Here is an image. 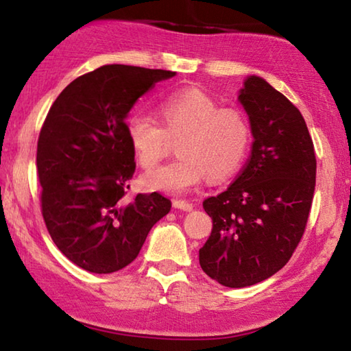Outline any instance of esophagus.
Returning a JSON list of instances; mask_svg holds the SVG:
<instances>
[{
    "label": "esophagus",
    "instance_id": "1",
    "mask_svg": "<svg viewBox=\"0 0 351 351\" xmlns=\"http://www.w3.org/2000/svg\"><path fill=\"white\" fill-rule=\"evenodd\" d=\"M173 207H175V209L186 210V212L193 210V206L190 204V203H187V201H182V199H175L173 201Z\"/></svg>",
    "mask_w": 351,
    "mask_h": 351
}]
</instances>
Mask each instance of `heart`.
Listing matches in <instances>:
<instances>
[{"label":"heart","mask_w":351,"mask_h":351,"mask_svg":"<svg viewBox=\"0 0 351 351\" xmlns=\"http://www.w3.org/2000/svg\"><path fill=\"white\" fill-rule=\"evenodd\" d=\"M156 119L136 112L127 121V136L139 164L153 169L178 142L180 158L142 176L150 190L186 193L209 176L221 181L239 170L251 144L245 112L219 108L215 99L199 90H184L165 97Z\"/></svg>","instance_id":"b5f03b06"}]
</instances>
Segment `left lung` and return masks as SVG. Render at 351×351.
Instances as JSON below:
<instances>
[{"mask_svg":"<svg viewBox=\"0 0 351 351\" xmlns=\"http://www.w3.org/2000/svg\"><path fill=\"white\" fill-rule=\"evenodd\" d=\"M239 102L251 123L252 150L228 190L204 199L212 234L199 265L223 287L263 282L288 263L305 232L316 186V154L300 111L258 75Z\"/></svg>","mask_w":351,"mask_h":351,"instance_id":"left-lung-1","label":"left lung"}]
</instances>
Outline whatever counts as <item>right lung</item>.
<instances>
[{"instance_id":"obj_1","label":"right lung","mask_w":351,"mask_h":351,"mask_svg":"<svg viewBox=\"0 0 351 351\" xmlns=\"http://www.w3.org/2000/svg\"><path fill=\"white\" fill-rule=\"evenodd\" d=\"M175 75L105 64L71 82L47 112L37 145L41 213L56 246L82 269L125 268L170 212L156 192L123 199L136 169L125 119L136 100Z\"/></svg>"}]
</instances>
